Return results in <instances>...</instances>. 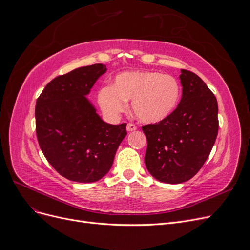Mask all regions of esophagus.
Segmentation results:
<instances>
[{"label":"esophagus","instance_id":"1","mask_svg":"<svg viewBox=\"0 0 250 250\" xmlns=\"http://www.w3.org/2000/svg\"><path fill=\"white\" fill-rule=\"evenodd\" d=\"M126 130L127 131H134V130H137V126H135L134 124H132V123H129V124H127V126H126Z\"/></svg>","mask_w":250,"mask_h":250}]
</instances>
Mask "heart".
<instances>
[{"label":"heart","instance_id":"1","mask_svg":"<svg viewBox=\"0 0 250 250\" xmlns=\"http://www.w3.org/2000/svg\"><path fill=\"white\" fill-rule=\"evenodd\" d=\"M180 85L171 75L153 71L119 74L112 86L98 93V102L105 115L115 118L131 102L134 116L143 123L156 124L168 119L177 107Z\"/></svg>","mask_w":250,"mask_h":250}]
</instances>
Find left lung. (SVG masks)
I'll return each instance as SVG.
<instances>
[{
  "label": "left lung",
  "mask_w": 250,
  "mask_h": 250,
  "mask_svg": "<svg viewBox=\"0 0 250 250\" xmlns=\"http://www.w3.org/2000/svg\"><path fill=\"white\" fill-rule=\"evenodd\" d=\"M183 95L176 109L163 122L143 126L148 146L145 165L155 179L181 184L206 163L218 134V103L195 73L181 70Z\"/></svg>",
  "instance_id": "1"
}]
</instances>
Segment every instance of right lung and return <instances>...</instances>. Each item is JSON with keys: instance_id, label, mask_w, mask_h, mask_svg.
I'll return each instance as SVG.
<instances>
[{"instance_id": "add662e5", "label": "right lung", "mask_w": 250, "mask_h": 250, "mask_svg": "<svg viewBox=\"0 0 250 250\" xmlns=\"http://www.w3.org/2000/svg\"><path fill=\"white\" fill-rule=\"evenodd\" d=\"M106 65L81 66L49 82L35 106L36 135L47 161L60 175L76 183L101 179L110 170L126 124L100 118L86 96Z\"/></svg>"}]
</instances>
